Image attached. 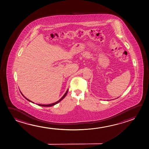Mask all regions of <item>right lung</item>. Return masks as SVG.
<instances>
[{
  "instance_id": "obj_1",
  "label": "right lung",
  "mask_w": 149,
  "mask_h": 149,
  "mask_svg": "<svg viewBox=\"0 0 149 149\" xmlns=\"http://www.w3.org/2000/svg\"><path fill=\"white\" fill-rule=\"evenodd\" d=\"M68 90H67V92H66V93H65V95L63 96V97H62V98L59 99V100L58 101H57V102H55V103H53V104H45H45H38V106H42V107H52V106H54V105H55V104H58V102H61V100H63V98H64L65 97V96H66V95L67 94V93H68ZM20 93H21V92H20ZM21 94H22V96H24V98H26V100H28L29 101V102H31V100H30L29 99H27L26 97H24V95H23V94H22V93H21Z\"/></svg>"
}]
</instances>
